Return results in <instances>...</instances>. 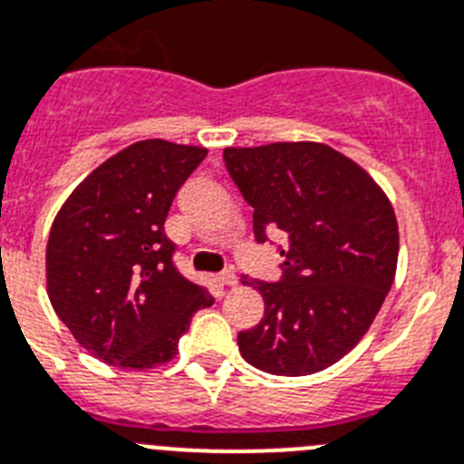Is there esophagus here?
Listing matches in <instances>:
<instances>
[{
	"label": "esophagus",
	"instance_id": "esophagus-1",
	"mask_svg": "<svg viewBox=\"0 0 464 464\" xmlns=\"http://www.w3.org/2000/svg\"><path fill=\"white\" fill-rule=\"evenodd\" d=\"M218 281H220L223 286H237V275L232 270H225L218 275Z\"/></svg>",
	"mask_w": 464,
	"mask_h": 464
}]
</instances>
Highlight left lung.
<instances>
[{"label":"left lung","instance_id":"1","mask_svg":"<svg viewBox=\"0 0 464 464\" xmlns=\"http://www.w3.org/2000/svg\"><path fill=\"white\" fill-rule=\"evenodd\" d=\"M223 157L253 206L256 239H288L281 281L244 276L265 316L237 338L241 356L291 378L334 366L366 335L394 281L399 227L387 194L324 142L225 148Z\"/></svg>","mask_w":464,"mask_h":464}]
</instances>
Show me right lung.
I'll return each mask as SVG.
<instances>
[{
  "label": "right lung",
  "instance_id": "obj_1",
  "mask_svg": "<svg viewBox=\"0 0 464 464\" xmlns=\"http://www.w3.org/2000/svg\"><path fill=\"white\" fill-rule=\"evenodd\" d=\"M206 148L133 142L91 171L51 225L46 291L79 345L117 368L161 366L211 293L173 265L171 201Z\"/></svg>",
  "mask_w": 464,
  "mask_h": 464
}]
</instances>
